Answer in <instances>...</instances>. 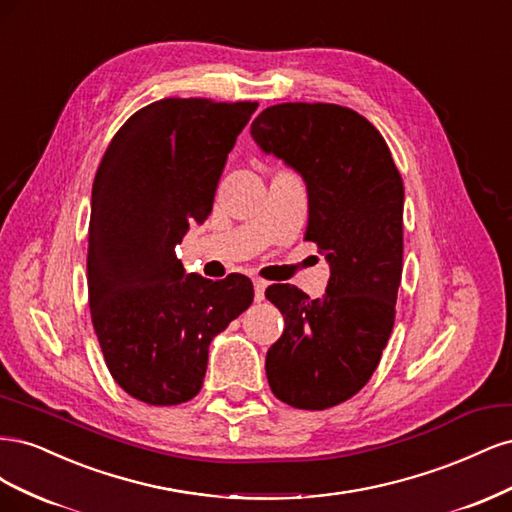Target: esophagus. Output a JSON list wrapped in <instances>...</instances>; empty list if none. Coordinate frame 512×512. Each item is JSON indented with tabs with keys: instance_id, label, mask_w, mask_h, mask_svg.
Instances as JSON below:
<instances>
[{
	"instance_id": "esophagus-1",
	"label": "esophagus",
	"mask_w": 512,
	"mask_h": 512,
	"mask_svg": "<svg viewBox=\"0 0 512 512\" xmlns=\"http://www.w3.org/2000/svg\"><path fill=\"white\" fill-rule=\"evenodd\" d=\"M265 290H267V282L265 280H254V299L258 303L265 299Z\"/></svg>"
}]
</instances>
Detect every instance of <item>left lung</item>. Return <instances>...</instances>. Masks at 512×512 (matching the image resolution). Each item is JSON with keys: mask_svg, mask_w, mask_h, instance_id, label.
Returning <instances> with one entry per match:
<instances>
[{"mask_svg": "<svg viewBox=\"0 0 512 512\" xmlns=\"http://www.w3.org/2000/svg\"><path fill=\"white\" fill-rule=\"evenodd\" d=\"M252 138L303 177L305 239L331 267L322 299L290 284L267 288L286 322L267 352L269 386L292 408L324 410L363 389L391 337L404 258V181L382 134L346 106H269L254 119Z\"/></svg>", "mask_w": 512, "mask_h": 512, "instance_id": "1", "label": "left lung"}]
</instances>
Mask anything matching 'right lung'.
Here are the masks:
<instances>
[{
    "label": "right lung",
    "instance_id": "add662e5",
    "mask_svg": "<svg viewBox=\"0 0 512 512\" xmlns=\"http://www.w3.org/2000/svg\"><path fill=\"white\" fill-rule=\"evenodd\" d=\"M258 102L164 98L108 145L91 188L87 288L104 361L149 406L198 395L209 344L254 301L250 277L211 282L175 254L203 224L228 153Z\"/></svg>",
    "mask_w": 512,
    "mask_h": 512
}]
</instances>
